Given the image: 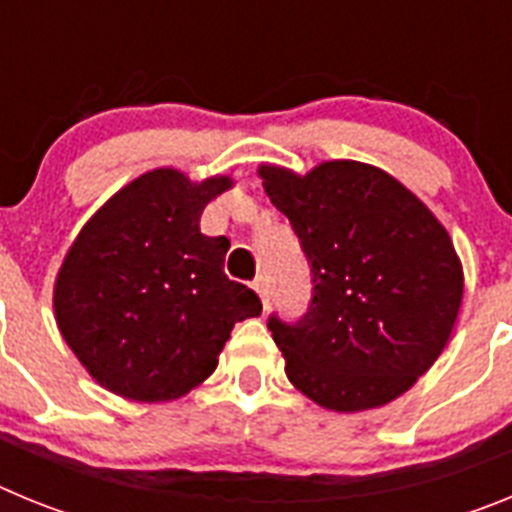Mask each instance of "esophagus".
<instances>
[{
	"mask_svg": "<svg viewBox=\"0 0 512 512\" xmlns=\"http://www.w3.org/2000/svg\"><path fill=\"white\" fill-rule=\"evenodd\" d=\"M253 289H256V295L261 297V305L269 307V282H266V277L253 279Z\"/></svg>",
	"mask_w": 512,
	"mask_h": 512,
	"instance_id": "obj_1",
	"label": "esophagus"
}]
</instances>
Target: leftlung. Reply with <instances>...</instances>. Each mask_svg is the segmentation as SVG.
<instances>
[{
    "label": "left lung",
    "mask_w": 512,
    "mask_h": 512,
    "mask_svg": "<svg viewBox=\"0 0 512 512\" xmlns=\"http://www.w3.org/2000/svg\"><path fill=\"white\" fill-rule=\"evenodd\" d=\"M259 176L312 274L305 315L269 318L289 382L336 413L408 392L449 343L464 295L446 228L377 166L325 161L300 176L266 164Z\"/></svg>",
    "instance_id": "left-lung-1"
}]
</instances>
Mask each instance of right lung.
<instances>
[{
	"label": "right lung",
	"mask_w": 512,
	"mask_h": 512,
	"mask_svg": "<svg viewBox=\"0 0 512 512\" xmlns=\"http://www.w3.org/2000/svg\"><path fill=\"white\" fill-rule=\"evenodd\" d=\"M230 176H138L92 215L53 287L61 336L102 387L169 402L205 382L235 323L261 315L259 295L230 282V241L200 233L207 202Z\"/></svg>",
	"instance_id": "add662e5"
}]
</instances>
